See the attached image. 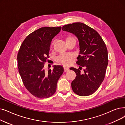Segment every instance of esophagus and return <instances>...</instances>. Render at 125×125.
Segmentation results:
<instances>
[{
	"label": "esophagus",
	"mask_w": 125,
	"mask_h": 125,
	"mask_svg": "<svg viewBox=\"0 0 125 125\" xmlns=\"http://www.w3.org/2000/svg\"><path fill=\"white\" fill-rule=\"evenodd\" d=\"M64 69L65 72H67V71H68V70H69L68 67H67V66H64Z\"/></svg>",
	"instance_id": "34e87169"
}]
</instances>
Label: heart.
Wrapping results in <instances>:
<instances>
[{
    "label": "heart",
    "mask_w": 125,
    "mask_h": 125,
    "mask_svg": "<svg viewBox=\"0 0 125 125\" xmlns=\"http://www.w3.org/2000/svg\"><path fill=\"white\" fill-rule=\"evenodd\" d=\"M71 40H75L73 37L69 36L66 38V41L68 42ZM73 55L71 53H64L60 55L57 58V61L63 65H68L71 63L73 59Z\"/></svg>",
    "instance_id": "b5f03b06"
}]
</instances>
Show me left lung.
<instances>
[{"mask_svg":"<svg viewBox=\"0 0 125 125\" xmlns=\"http://www.w3.org/2000/svg\"><path fill=\"white\" fill-rule=\"evenodd\" d=\"M62 30L74 35L78 38L80 55L77 64L79 68L70 67L76 73L72 82V88L80 96H88L99 88L104 79L108 63V51L105 42L96 31L81 22L68 24ZM84 67L83 73L80 72Z\"/></svg>","mask_w":125,"mask_h":125,"instance_id":"8db88e82","label":"left lung"}]
</instances>
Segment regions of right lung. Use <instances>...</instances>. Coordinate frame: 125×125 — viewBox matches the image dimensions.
<instances>
[{"label":"right lung","instance_id":"obj_1","mask_svg":"<svg viewBox=\"0 0 125 125\" xmlns=\"http://www.w3.org/2000/svg\"><path fill=\"white\" fill-rule=\"evenodd\" d=\"M61 28L43 27L36 30L26 37L19 50V74L27 90L38 98H47L55 94L58 81L64 72L62 65H54L48 72L44 69L52 40Z\"/></svg>","mask_w":125,"mask_h":125}]
</instances>
